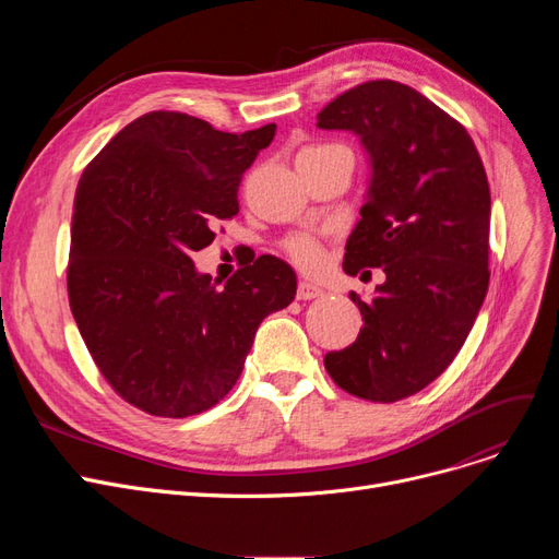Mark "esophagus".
Masks as SVG:
<instances>
[{
	"mask_svg": "<svg viewBox=\"0 0 559 559\" xmlns=\"http://www.w3.org/2000/svg\"><path fill=\"white\" fill-rule=\"evenodd\" d=\"M321 295H324V289H321L314 283H308V281H301L299 287H297V299L299 301H310V299H317Z\"/></svg>",
	"mask_w": 559,
	"mask_h": 559,
	"instance_id": "34e87169",
	"label": "esophagus"
}]
</instances>
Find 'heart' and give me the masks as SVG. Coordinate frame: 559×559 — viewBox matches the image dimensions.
Wrapping results in <instances>:
<instances>
[{"label": "heart", "instance_id": "b5f03b06", "mask_svg": "<svg viewBox=\"0 0 559 559\" xmlns=\"http://www.w3.org/2000/svg\"><path fill=\"white\" fill-rule=\"evenodd\" d=\"M326 146H335V144H317V146H308V150H304L301 154L306 152H317V150H326ZM283 249L285 253L295 260L299 267L304 270H319L321 262H324V253H321V247L319 242L312 238V235H306V233H299V235H289V238L283 242Z\"/></svg>", "mask_w": 559, "mask_h": 559}]
</instances>
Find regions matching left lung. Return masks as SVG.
Listing matches in <instances>:
<instances>
[{
  "mask_svg": "<svg viewBox=\"0 0 559 559\" xmlns=\"http://www.w3.org/2000/svg\"><path fill=\"white\" fill-rule=\"evenodd\" d=\"M319 129L360 135L371 156L369 199L346 242L344 272L383 267L365 326L324 367L344 392L394 403L444 373L489 287V183L472 135L415 87L378 79L317 115ZM365 276V274H362Z\"/></svg>",
  "mask_w": 559,
  "mask_h": 559,
  "instance_id": "8db88e82",
  "label": "left lung"
}]
</instances>
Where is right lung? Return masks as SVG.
<instances>
[{"label": "right lung", "mask_w": 559, "mask_h": 559, "mask_svg": "<svg viewBox=\"0 0 559 559\" xmlns=\"http://www.w3.org/2000/svg\"><path fill=\"white\" fill-rule=\"evenodd\" d=\"M276 124L217 131L188 112L152 110L87 163L74 197L68 297L106 383L152 417L186 419L238 383L260 321L287 308L297 276L253 258L224 287L192 253L240 211L238 190Z\"/></svg>", "instance_id": "1"}]
</instances>
